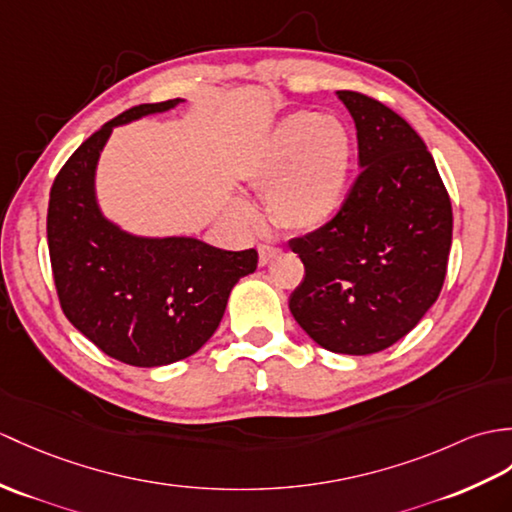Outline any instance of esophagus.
I'll list each match as a JSON object with an SVG mask.
<instances>
[{
  "label": "esophagus",
  "mask_w": 512,
  "mask_h": 512,
  "mask_svg": "<svg viewBox=\"0 0 512 512\" xmlns=\"http://www.w3.org/2000/svg\"><path fill=\"white\" fill-rule=\"evenodd\" d=\"M277 253H279V251H277L275 246H270V244H261V246H259V266H266L268 261H270L272 257H275Z\"/></svg>",
  "instance_id": "esophagus-1"
}]
</instances>
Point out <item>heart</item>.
<instances>
[{"instance_id":"heart-1","label":"heart","mask_w":512,"mask_h":512,"mask_svg":"<svg viewBox=\"0 0 512 512\" xmlns=\"http://www.w3.org/2000/svg\"><path fill=\"white\" fill-rule=\"evenodd\" d=\"M355 139L336 115H285L246 165V181L266 192L268 216L281 231L312 233L342 211L349 196ZM233 218L253 227L257 213L244 198L231 200Z\"/></svg>"}]
</instances>
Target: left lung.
<instances>
[{"instance_id": "left-lung-1", "label": "left lung", "mask_w": 512, "mask_h": 512, "mask_svg": "<svg viewBox=\"0 0 512 512\" xmlns=\"http://www.w3.org/2000/svg\"><path fill=\"white\" fill-rule=\"evenodd\" d=\"M336 95L358 130L362 174L334 220L290 242L305 266L290 312L323 349L371 355L436 303L454 218L417 130L368 95Z\"/></svg>"}]
</instances>
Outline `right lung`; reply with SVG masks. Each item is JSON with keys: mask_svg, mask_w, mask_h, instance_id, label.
<instances>
[{"mask_svg": "<svg viewBox=\"0 0 512 512\" xmlns=\"http://www.w3.org/2000/svg\"><path fill=\"white\" fill-rule=\"evenodd\" d=\"M181 102L139 104L106 122L58 172L47 207L54 283L69 323L106 355L141 368L194 355L218 329L233 285L257 268L255 248L135 235L100 209L95 174L113 128Z\"/></svg>", "mask_w": 512, "mask_h": 512, "instance_id": "add662e5", "label": "right lung"}]
</instances>
